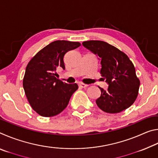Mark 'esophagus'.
Instances as JSON below:
<instances>
[{
	"instance_id": "34e87169",
	"label": "esophagus",
	"mask_w": 158,
	"mask_h": 158,
	"mask_svg": "<svg viewBox=\"0 0 158 158\" xmlns=\"http://www.w3.org/2000/svg\"><path fill=\"white\" fill-rule=\"evenodd\" d=\"M79 86L81 87V88H84V89H85V88H86V87L89 86V85L85 84H83V83H79Z\"/></svg>"
}]
</instances>
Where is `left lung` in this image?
Instances as JSON below:
<instances>
[{
    "instance_id": "1",
    "label": "left lung",
    "mask_w": 158,
    "mask_h": 158,
    "mask_svg": "<svg viewBox=\"0 0 158 158\" xmlns=\"http://www.w3.org/2000/svg\"><path fill=\"white\" fill-rule=\"evenodd\" d=\"M83 46L97 55L101 60L100 74L108 84L107 90L100 88L98 107L106 113H119L132 105L138 95L140 81L127 56L107 42L85 41Z\"/></svg>"
}]
</instances>
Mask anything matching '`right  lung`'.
<instances>
[{
	"instance_id": "right-lung-1",
	"label": "right lung",
	"mask_w": 158,
	"mask_h": 158,
	"mask_svg": "<svg viewBox=\"0 0 158 158\" xmlns=\"http://www.w3.org/2000/svg\"><path fill=\"white\" fill-rule=\"evenodd\" d=\"M80 45L79 42L66 40L52 42L26 66L23 89L31 107L40 116L52 117L62 112L78 89L77 84H68L57 79L56 70L65 69L64 56Z\"/></svg>"
}]
</instances>
